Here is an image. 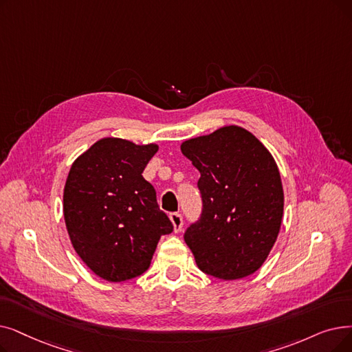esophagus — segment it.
<instances>
[{
    "mask_svg": "<svg viewBox=\"0 0 352 352\" xmlns=\"http://www.w3.org/2000/svg\"><path fill=\"white\" fill-rule=\"evenodd\" d=\"M170 219H171V223L174 226V232L178 233L181 230L182 224H184V220H182V216L179 212H171L170 214Z\"/></svg>",
    "mask_w": 352,
    "mask_h": 352,
    "instance_id": "1",
    "label": "esophagus"
}]
</instances>
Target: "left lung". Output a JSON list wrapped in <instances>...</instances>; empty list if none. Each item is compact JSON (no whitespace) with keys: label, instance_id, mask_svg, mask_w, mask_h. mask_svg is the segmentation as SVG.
Masks as SVG:
<instances>
[{"label":"left lung","instance_id":"obj_1","mask_svg":"<svg viewBox=\"0 0 352 352\" xmlns=\"http://www.w3.org/2000/svg\"><path fill=\"white\" fill-rule=\"evenodd\" d=\"M181 151L201 174L203 210L184 233L197 266L223 280L249 276L279 234L283 188L276 162L253 133L234 125L182 142Z\"/></svg>","mask_w":352,"mask_h":352}]
</instances>
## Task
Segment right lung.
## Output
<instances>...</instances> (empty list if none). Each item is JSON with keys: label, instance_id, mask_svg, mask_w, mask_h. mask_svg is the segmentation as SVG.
Wrapping results in <instances>:
<instances>
[{"label": "right lung", "instance_id": "1", "mask_svg": "<svg viewBox=\"0 0 352 352\" xmlns=\"http://www.w3.org/2000/svg\"><path fill=\"white\" fill-rule=\"evenodd\" d=\"M158 145L103 138L70 168L63 212L73 248L99 278L124 282L148 270L157 244L174 230L142 177Z\"/></svg>", "mask_w": 352, "mask_h": 352}]
</instances>
